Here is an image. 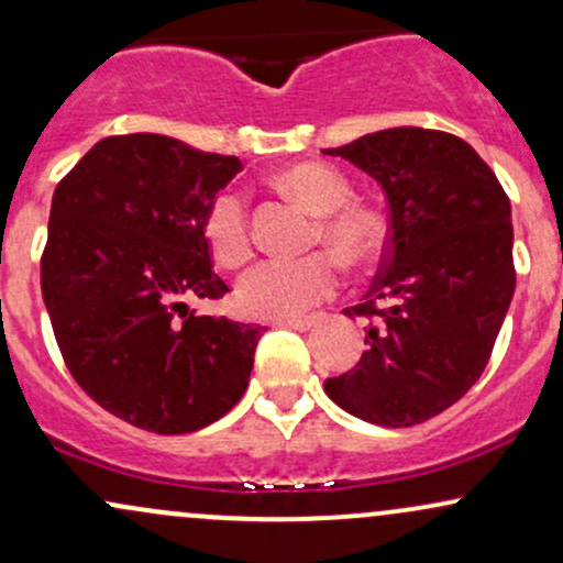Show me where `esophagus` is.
<instances>
[{
    "instance_id": "1",
    "label": "esophagus",
    "mask_w": 563,
    "mask_h": 563,
    "mask_svg": "<svg viewBox=\"0 0 563 563\" xmlns=\"http://www.w3.org/2000/svg\"><path fill=\"white\" fill-rule=\"evenodd\" d=\"M317 322V317H290V320H277L275 324H280V328H294V330H309L311 324Z\"/></svg>"
}]
</instances>
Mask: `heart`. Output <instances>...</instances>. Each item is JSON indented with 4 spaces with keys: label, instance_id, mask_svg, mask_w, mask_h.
I'll list each match as a JSON object with an SVG mask.
<instances>
[{
    "label": "heart",
    "instance_id": "heart-1",
    "mask_svg": "<svg viewBox=\"0 0 563 563\" xmlns=\"http://www.w3.org/2000/svg\"><path fill=\"white\" fill-rule=\"evenodd\" d=\"M275 183L311 214H322L317 225L320 239L349 264H364L375 256L380 228L369 212L346 205L351 191L341 173L317 162H301L277 173ZM205 239L214 260L225 267H241L252 256V225L241 194L217 196L205 217ZM338 280L341 267L324 252L301 260H264L241 277L235 299L252 317H296L333 294Z\"/></svg>",
    "mask_w": 563,
    "mask_h": 563
}]
</instances>
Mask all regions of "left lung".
Instances as JSON below:
<instances>
[{
  "instance_id": "1",
  "label": "left lung",
  "mask_w": 563,
  "mask_h": 563,
  "mask_svg": "<svg viewBox=\"0 0 563 563\" xmlns=\"http://www.w3.org/2000/svg\"><path fill=\"white\" fill-rule=\"evenodd\" d=\"M380 183L388 249L362 303L367 351L324 393L364 422L411 428L453 406L483 375L509 311L511 205L466 141L428 128H388L324 148Z\"/></svg>"
}]
</instances>
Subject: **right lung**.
Masks as SVG:
<instances>
[{"label":"right lung","instance_id":"1","mask_svg":"<svg viewBox=\"0 0 563 563\" xmlns=\"http://www.w3.org/2000/svg\"><path fill=\"white\" fill-rule=\"evenodd\" d=\"M159 133L101 139L52 196L42 294L76 383L133 428L183 435L241 401L262 330L196 314L222 299L205 217L241 170Z\"/></svg>","mask_w":563,"mask_h":563}]
</instances>
